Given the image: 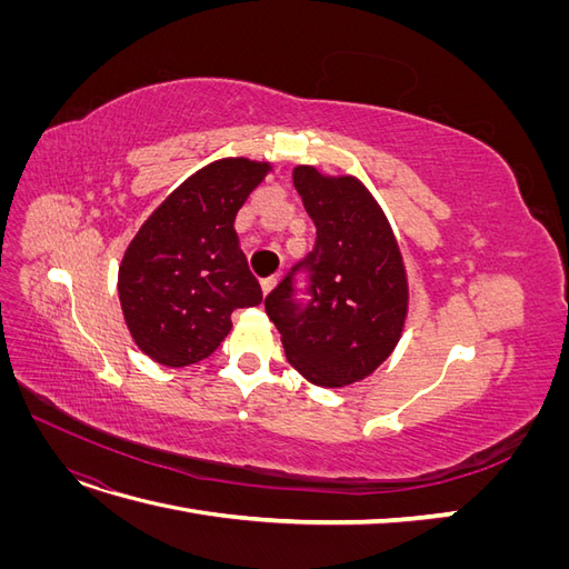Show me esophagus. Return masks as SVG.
<instances>
[{"mask_svg": "<svg viewBox=\"0 0 569 569\" xmlns=\"http://www.w3.org/2000/svg\"><path fill=\"white\" fill-rule=\"evenodd\" d=\"M278 274H270V278H266V280H261V289H263V295H270V291L274 289V284H278Z\"/></svg>", "mask_w": 569, "mask_h": 569, "instance_id": "1", "label": "esophagus"}]
</instances>
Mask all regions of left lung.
<instances>
[{"instance_id":"left-lung-1","label":"left lung","mask_w":569,"mask_h":569,"mask_svg":"<svg viewBox=\"0 0 569 569\" xmlns=\"http://www.w3.org/2000/svg\"><path fill=\"white\" fill-rule=\"evenodd\" d=\"M316 222V247L266 297L291 368L318 387H347L380 368L401 339L408 278L399 242L368 187L353 176L295 168ZM309 272L312 301L297 305L293 274Z\"/></svg>"}]
</instances>
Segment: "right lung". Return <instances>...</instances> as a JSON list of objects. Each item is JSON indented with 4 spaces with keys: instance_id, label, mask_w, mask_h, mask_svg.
<instances>
[{
    "instance_id": "1",
    "label": "right lung",
    "mask_w": 569,
    "mask_h": 569,
    "mask_svg": "<svg viewBox=\"0 0 569 569\" xmlns=\"http://www.w3.org/2000/svg\"><path fill=\"white\" fill-rule=\"evenodd\" d=\"M272 166L244 157L197 170L170 192L128 244L118 299L142 353L168 368L209 358L232 311L263 301L234 232L237 211Z\"/></svg>"
}]
</instances>
